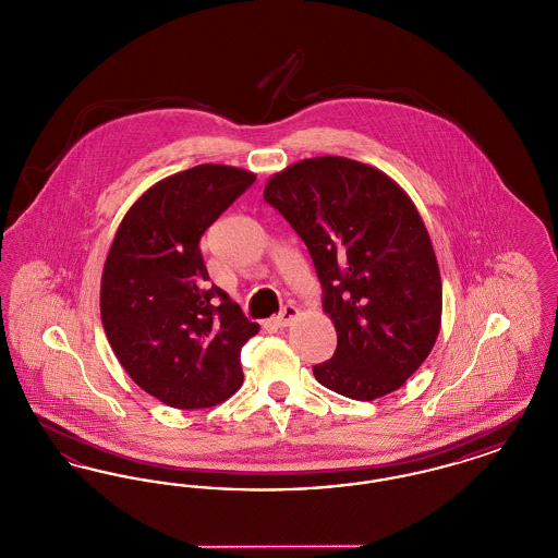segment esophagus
<instances>
[{"instance_id": "esophagus-1", "label": "esophagus", "mask_w": 558, "mask_h": 558, "mask_svg": "<svg viewBox=\"0 0 558 558\" xmlns=\"http://www.w3.org/2000/svg\"><path fill=\"white\" fill-rule=\"evenodd\" d=\"M296 318H299V310H296L294 305H287V307L274 318V324L282 328V326H291L292 322Z\"/></svg>"}]
</instances>
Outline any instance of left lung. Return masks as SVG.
<instances>
[{"label":"left lung","mask_w":558,"mask_h":558,"mask_svg":"<svg viewBox=\"0 0 558 558\" xmlns=\"http://www.w3.org/2000/svg\"><path fill=\"white\" fill-rule=\"evenodd\" d=\"M264 198L305 242L335 324L337 351L314 366L326 389L372 401L421 368L441 328V276L412 198L380 169L303 159L267 180Z\"/></svg>","instance_id":"left-lung-1"}]
</instances>
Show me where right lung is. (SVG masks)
Segmentation results:
<instances>
[{"label": "right lung", "mask_w": 558, "mask_h": 558, "mask_svg": "<svg viewBox=\"0 0 558 558\" xmlns=\"http://www.w3.org/2000/svg\"><path fill=\"white\" fill-rule=\"evenodd\" d=\"M257 180L230 165H196L148 187L121 219L100 282V316L121 366L178 410L211 408L242 385L240 349L259 332L209 284L198 242Z\"/></svg>", "instance_id": "1"}]
</instances>
